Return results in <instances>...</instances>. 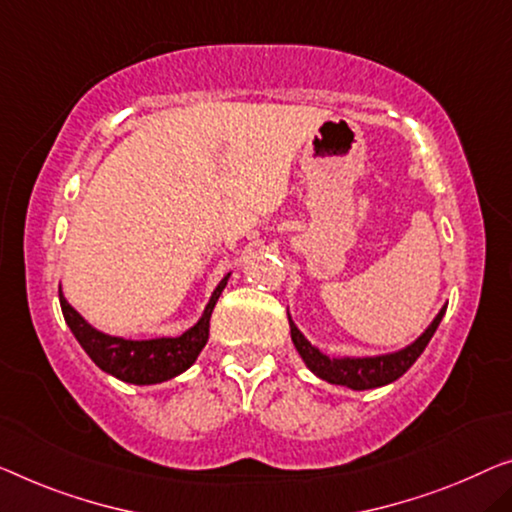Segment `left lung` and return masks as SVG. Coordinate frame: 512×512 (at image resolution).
Returning a JSON list of instances; mask_svg holds the SVG:
<instances>
[{"label": "left lung", "mask_w": 512, "mask_h": 512, "mask_svg": "<svg viewBox=\"0 0 512 512\" xmlns=\"http://www.w3.org/2000/svg\"><path fill=\"white\" fill-rule=\"evenodd\" d=\"M444 312H446V308H441V312L434 317V322L427 326L421 338L411 342L409 347L400 349V352L386 354V356L331 358V356L319 352L317 347H312L310 342L303 338L301 331L292 324V319H289V331H292V342H294L296 352L301 354L305 365H308V368L315 372L319 379L331 381V384L349 386V388H354V391H368V388L386 386V384H391V381L400 379L404 372H407L411 365L416 363V358L423 354L427 342H430L434 331H437Z\"/></svg>", "instance_id": "left-lung-1"}]
</instances>
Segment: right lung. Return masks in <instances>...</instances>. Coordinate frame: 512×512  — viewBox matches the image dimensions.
Masks as SVG:
<instances>
[{
    "label": "right lung",
    "mask_w": 512,
    "mask_h": 512,
    "mask_svg": "<svg viewBox=\"0 0 512 512\" xmlns=\"http://www.w3.org/2000/svg\"><path fill=\"white\" fill-rule=\"evenodd\" d=\"M225 285L227 278L216 287V292H213L200 322H197L193 329L179 335V338H112V335H105L101 331H96L94 326H89L85 319L80 317V312H75L71 305H68L64 294H61V289L59 303L68 329L73 331L82 349H85L98 368L121 381H128V384H158V381H167L181 375L183 370H188L190 365L195 363L197 354L202 352V347L207 345L209 340L213 305H216L218 296L223 294Z\"/></svg>",
    "instance_id": "add662e5"
}]
</instances>
